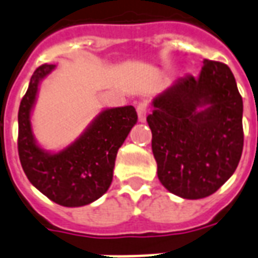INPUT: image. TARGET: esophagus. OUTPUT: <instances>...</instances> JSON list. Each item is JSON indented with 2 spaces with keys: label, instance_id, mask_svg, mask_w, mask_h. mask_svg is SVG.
<instances>
[{
  "label": "esophagus",
  "instance_id": "34e87169",
  "mask_svg": "<svg viewBox=\"0 0 258 258\" xmlns=\"http://www.w3.org/2000/svg\"><path fill=\"white\" fill-rule=\"evenodd\" d=\"M147 114H148V108L144 103H140L137 106V115H139V121L145 122L147 119Z\"/></svg>",
  "mask_w": 258,
  "mask_h": 258
}]
</instances>
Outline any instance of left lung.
Listing matches in <instances>:
<instances>
[{
	"label": "left lung",
	"mask_w": 258,
	"mask_h": 258,
	"mask_svg": "<svg viewBox=\"0 0 258 258\" xmlns=\"http://www.w3.org/2000/svg\"><path fill=\"white\" fill-rule=\"evenodd\" d=\"M203 63L199 76L178 79L156 95L147 117L159 181L187 200L218 190L243 148V102L234 75L222 62Z\"/></svg>",
	"instance_id": "obj_1"
}]
</instances>
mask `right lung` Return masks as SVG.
<instances>
[{
  "mask_svg": "<svg viewBox=\"0 0 258 258\" xmlns=\"http://www.w3.org/2000/svg\"><path fill=\"white\" fill-rule=\"evenodd\" d=\"M55 69L44 63L34 72L19 108V156L27 178L40 193L62 207L98 200L113 181L118 150L136 125L133 106L103 108L76 140L59 151L44 150L32 131V111L40 83Z\"/></svg>",
  "mask_w": 258,
  "mask_h": 258,
  "instance_id": "add662e5",
  "label": "right lung"
}]
</instances>
